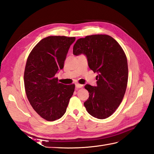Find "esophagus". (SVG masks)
Returning a JSON list of instances; mask_svg holds the SVG:
<instances>
[{"instance_id":"obj_1","label":"esophagus","mask_w":154,"mask_h":154,"mask_svg":"<svg viewBox=\"0 0 154 154\" xmlns=\"http://www.w3.org/2000/svg\"><path fill=\"white\" fill-rule=\"evenodd\" d=\"M83 85L82 84H80V83H76V88H82L83 87Z\"/></svg>"}]
</instances>
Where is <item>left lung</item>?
Segmentation results:
<instances>
[{
  "instance_id": "obj_1",
  "label": "left lung",
  "mask_w": 154,
  "mask_h": 154,
  "mask_svg": "<svg viewBox=\"0 0 154 154\" xmlns=\"http://www.w3.org/2000/svg\"><path fill=\"white\" fill-rule=\"evenodd\" d=\"M73 54L86 55L88 67L97 73V86H85L89 93L84 103L87 111L97 119L109 118L122 103L127 86L128 70L124 51L110 36L93 35L78 39Z\"/></svg>"
}]
</instances>
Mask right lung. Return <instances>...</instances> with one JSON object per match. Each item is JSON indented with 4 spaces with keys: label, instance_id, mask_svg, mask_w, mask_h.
<instances>
[{
    "label": "right lung",
    "instance_id": "right-lung-1",
    "mask_svg": "<svg viewBox=\"0 0 154 154\" xmlns=\"http://www.w3.org/2000/svg\"><path fill=\"white\" fill-rule=\"evenodd\" d=\"M75 37L50 36L41 40L27 58L24 71L25 91L31 105L49 122L66 113L75 85L58 83L55 75L63 68L69 49Z\"/></svg>",
    "mask_w": 154,
    "mask_h": 154
}]
</instances>
